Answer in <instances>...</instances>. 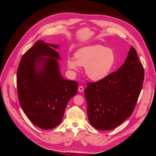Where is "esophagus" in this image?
<instances>
[{
  "label": "esophagus",
  "mask_w": 156,
  "mask_h": 156,
  "mask_svg": "<svg viewBox=\"0 0 156 156\" xmlns=\"http://www.w3.org/2000/svg\"><path fill=\"white\" fill-rule=\"evenodd\" d=\"M78 90L79 92H82L84 91V87L83 86H80L79 87V88H78Z\"/></svg>",
  "instance_id": "esophagus-1"
}]
</instances>
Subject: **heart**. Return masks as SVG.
Listing matches in <instances>:
<instances>
[{
  "label": "heart",
  "mask_w": 156,
  "mask_h": 156,
  "mask_svg": "<svg viewBox=\"0 0 156 156\" xmlns=\"http://www.w3.org/2000/svg\"><path fill=\"white\" fill-rule=\"evenodd\" d=\"M75 59L67 60L69 68L77 70L79 66H85V72L88 78L98 81L110 73L115 64L116 55L111 49L96 45L79 49L75 53Z\"/></svg>",
  "instance_id": "1"
}]
</instances>
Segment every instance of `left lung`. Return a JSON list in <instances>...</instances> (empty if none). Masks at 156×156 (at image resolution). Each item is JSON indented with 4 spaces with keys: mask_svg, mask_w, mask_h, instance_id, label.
<instances>
[{
    "mask_svg": "<svg viewBox=\"0 0 156 156\" xmlns=\"http://www.w3.org/2000/svg\"><path fill=\"white\" fill-rule=\"evenodd\" d=\"M144 77L143 64L133 46L124 64L103 79L89 82L84 90L88 120L100 130L120 125L133 112Z\"/></svg>",
    "mask_w": 156,
    "mask_h": 156,
    "instance_id": "8db88e82",
    "label": "left lung"
}]
</instances>
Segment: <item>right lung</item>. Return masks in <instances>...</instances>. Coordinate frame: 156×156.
<instances>
[{
    "label": "right lung",
    "mask_w": 156,
    "mask_h": 156,
    "mask_svg": "<svg viewBox=\"0 0 156 156\" xmlns=\"http://www.w3.org/2000/svg\"><path fill=\"white\" fill-rule=\"evenodd\" d=\"M57 45L37 41L23 55L17 72L18 99L35 126L50 129L60 124L67 103L76 94L78 83L61 76L55 49ZM44 55L49 56L44 58ZM42 64L40 70L37 66Z\"/></svg>",
    "instance_id": "add662e5"
}]
</instances>
